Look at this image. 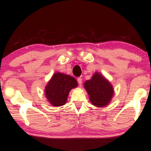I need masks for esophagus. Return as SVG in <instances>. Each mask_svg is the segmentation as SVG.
<instances>
[{"label":"esophagus","instance_id":"esophagus-1","mask_svg":"<svg viewBox=\"0 0 151 151\" xmlns=\"http://www.w3.org/2000/svg\"><path fill=\"white\" fill-rule=\"evenodd\" d=\"M77 81H78V85H79V86H81V84H82V78H80V77H78V78H77Z\"/></svg>","mask_w":151,"mask_h":151}]
</instances>
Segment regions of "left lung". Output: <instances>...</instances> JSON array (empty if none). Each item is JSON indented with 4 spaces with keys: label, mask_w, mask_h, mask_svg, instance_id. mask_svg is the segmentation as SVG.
I'll list each match as a JSON object with an SVG mask.
<instances>
[{
    "label": "left lung",
    "mask_w": 151,
    "mask_h": 151,
    "mask_svg": "<svg viewBox=\"0 0 151 151\" xmlns=\"http://www.w3.org/2000/svg\"><path fill=\"white\" fill-rule=\"evenodd\" d=\"M92 104L95 106L104 107L111 101L114 89L110 82L100 73H95L93 77L84 83Z\"/></svg>",
    "instance_id": "8db88e82"
}]
</instances>
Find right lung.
<instances>
[{
	"instance_id": "right-lung-1",
	"label": "right lung",
	"mask_w": 151,
	"mask_h": 151,
	"mask_svg": "<svg viewBox=\"0 0 151 151\" xmlns=\"http://www.w3.org/2000/svg\"><path fill=\"white\" fill-rule=\"evenodd\" d=\"M77 86V82L73 76L56 73L45 87L46 98L52 106H63L67 101L70 91Z\"/></svg>"
}]
</instances>
